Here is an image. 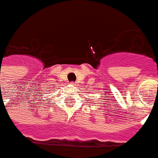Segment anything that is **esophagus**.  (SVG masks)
Wrapping results in <instances>:
<instances>
[{"label": "esophagus", "instance_id": "1", "mask_svg": "<svg viewBox=\"0 0 158 158\" xmlns=\"http://www.w3.org/2000/svg\"><path fill=\"white\" fill-rule=\"evenodd\" d=\"M71 84H72V85H75V83H74V82H72Z\"/></svg>", "mask_w": 158, "mask_h": 158}]
</instances>
